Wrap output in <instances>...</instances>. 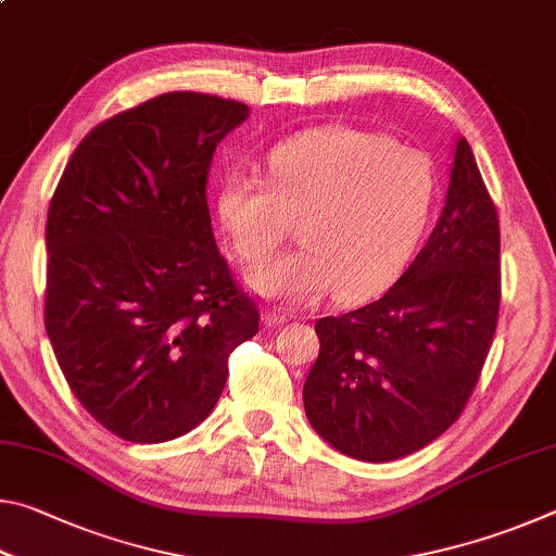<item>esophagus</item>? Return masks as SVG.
Returning a JSON list of instances; mask_svg holds the SVG:
<instances>
[{"label": "esophagus", "mask_w": 556, "mask_h": 556, "mask_svg": "<svg viewBox=\"0 0 556 556\" xmlns=\"http://www.w3.org/2000/svg\"><path fill=\"white\" fill-rule=\"evenodd\" d=\"M291 318H294V316L285 312V308H269V312H265V321L269 326H285V324L291 321Z\"/></svg>", "instance_id": "1"}]
</instances>
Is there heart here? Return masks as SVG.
<instances>
[{"label":"heart","instance_id":"b5f03b06","mask_svg":"<svg viewBox=\"0 0 556 556\" xmlns=\"http://www.w3.org/2000/svg\"><path fill=\"white\" fill-rule=\"evenodd\" d=\"M434 203L427 159L378 131L348 125L308 129L267 154V181L235 172L218 193L230 248L262 267L299 223L304 248L252 279L260 294L306 304L336 289L365 301L409 260Z\"/></svg>","mask_w":556,"mask_h":556}]
</instances>
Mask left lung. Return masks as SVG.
Listing matches in <instances>:
<instances>
[{
	"label": "left lung",
	"instance_id": "left-lung-1",
	"mask_svg": "<svg viewBox=\"0 0 556 556\" xmlns=\"http://www.w3.org/2000/svg\"><path fill=\"white\" fill-rule=\"evenodd\" d=\"M497 314L501 223L460 137L446 205L407 271L372 304L316 321L308 421L341 454L370 464L425 448L473 394Z\"/></svg>",
	"mask_w": 556,
	"mask_h": 556
}]
</instances>
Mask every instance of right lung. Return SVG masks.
Here are the masks:
<instances>
[{
  "label": "right lung",
  "instance_id": "1",
  "mask_svg": "<svg viewBox=\"0 0 556 556\" xmlns=\"http://www.w3.org/2000/svg\"><path fill=\"white\" fill-rule=\"evenodd\" d=\"M248 110L205 92L147 100L90 129L53 191L46 333L75 397L125 441L199 427L260 328L205 195L215 147Z\"/></svg>",
  "mask_w": 556,
  "mask_h": 556
}]
</instances>
